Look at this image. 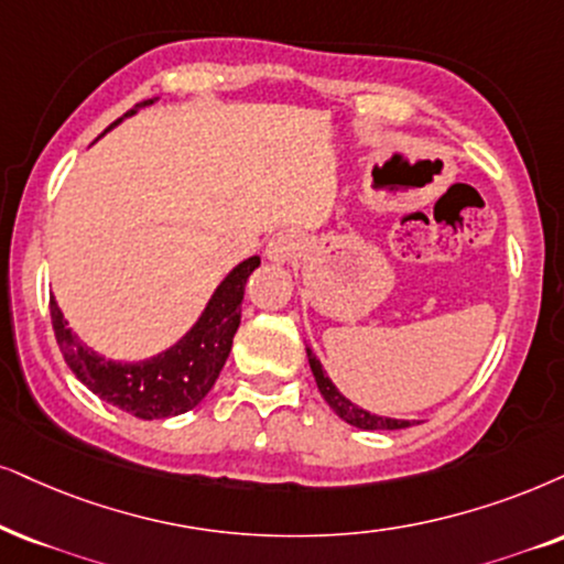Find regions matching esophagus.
Listing matches in <instances>:
<instances>
[{
  "mask_svg": "<svg viewBox=\"0 0 564 564\" xmlns=\"http://www.w3.org/2000/svg\"><path fill=\"white\" fill-rule=\"evenodd\" d=\"M299 249H302V237H299L296 231H278L273 234V239L268 241L265 247V254L270 262H275V265H286L299 254Z\"/></svg>",
  "mask_w": 564,
  "mask_h": 564,
  "instance_id": "1",
  "label": "esophagus"
}]
</instances>
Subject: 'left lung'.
<instances>
[{
  "mask_svg": "<svg viewBox=\"0 0 564 564\" xmlns=\"http://www.w3.org/2000/svg\"><path fill=\"white\" fill-rule=\"evenodd\" d=\"M306 359H310V367H312V375H315L319 395L325 398L327 405H330V409L338 413L346 424L356 426V430H405V426H411L409 419L380 416V413H369L367 409H361V405L351 403L338 388H335L333 380L323 369V365H319L317 356L312 354V348H306Z\"/></svg>",
  "mask_w": 564,
  "mask_h": 564,
  "instance_id": "left-lung-1",
  "label": "left lung"
}]
</instances>
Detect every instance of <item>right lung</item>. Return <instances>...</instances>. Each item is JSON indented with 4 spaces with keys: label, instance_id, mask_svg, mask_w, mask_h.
<instances>
[{
    "label": "right lung",
    "instance_id": "1",
    "mask_svg": "<svg viewBox=\"0 0 564 564\" xmlns=\"http://www.w3.org/2000/svg\"><path fill=\"white\" fill-rule=\"evenodd\" d=\"M155 101L159 98L138 104L124 117L106 127L104 134ZM254 268H260L258 254L234 265L213 291L189 330L166 351L155 354L151 359L119 361L93 351L90 346H85V340L77 338L67 317L62 315L59 302L52 296L48 310H52L56 344H59V351L73 375L101 401L138 419H148V422L180 416V413L195 409L210 393L220 369L229 359L234 333L241 323V299H245L247 278L254 273Z\"/></svg>",
    "mask_w": 564,
    "mask_h": 564
}]
</instances>
